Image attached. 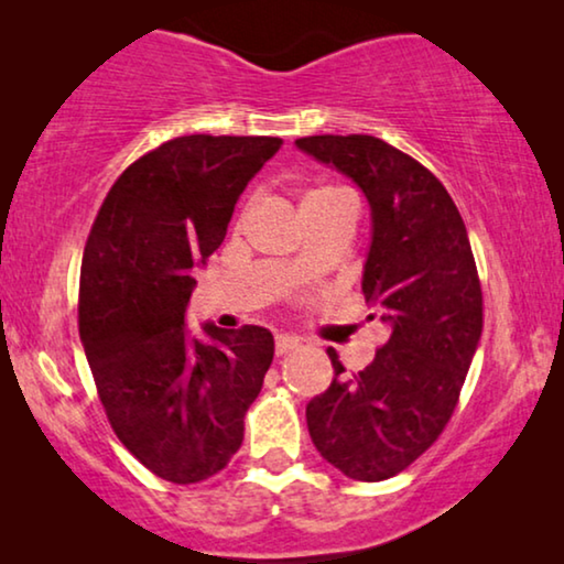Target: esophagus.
I'll return each mask as SVG.
<instances>
[{
    "instance_id": "obj_1",
    "label": "esophagus",
    "mask_w": 564,
    "mask_h": 564,
    "mask_svg": "<svg viewBox=\"0 0 564 564\" xmlns=\"http://www.w3.org/2000/svg\"><path fill=\"white\" fill-rule=\"evenodd\" d=\"M297 346H300V338H297V336L280 334V336H276V344H274V349H276V357H284V354L295 351Z\"/></svg>"
}]
</instances>
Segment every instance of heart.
I'll use <instances>...</instances> for the list:
<instances>
[{"label":"heart","instance_id":"1","mask_svg":"<svg viewBox=\"0 0 564 564\" xmlns=\"http://www.w3.org/2000/svg\"><path fill=\"white\" fill-rule=\"evenodd\" d=\"M330 192H334V189H313V192H307L305 199H311V197H321V195H330Z\"/></svg>","mask_w":564,"mask_h":564}]
</instances>
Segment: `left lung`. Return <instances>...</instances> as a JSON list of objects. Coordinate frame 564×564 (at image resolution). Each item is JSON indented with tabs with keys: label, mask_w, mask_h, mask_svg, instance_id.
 <instances>
[{
	"label": "left lung",
	"mask_w": 564,
	"mask_h": 564,
	"mask_svg": "<svg viewBox=\"0 0 564 564\" xmlns=\"http://www.w3.org/2000/svg\"><path fill=\"white\" fill-rule=\"evenodd\" d=\"M295 145L367 197L361 292L388 344L359 375L334 361V382L305 408L321 457L361 482L419 459L452 419L482 334V292L465 220L444 184L375 135H311Z\"/></svg>",
	"instance_id": "8db88e82"
}]
</instances>
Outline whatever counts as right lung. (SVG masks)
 Segmentation results:
<instances>
[{"label": "right lung", "mask_w": 564, "mask_h": 564, "mask_svg": "<svg viewBox=\"0 0 564 564\" xmlns=\"http://www.w3.org/2000/svg\"><path fill=\"white\" fill-rule=\"evenodd\" d=\"M282 138L182 135L130 164L107 192L82 259L79 336L107 419L161 480L220 473L274 359L261 326L184 321L195 269L226 238L238 197Z\"/></svg>", "instance_id": "right-lung-1"}]
</instances>
